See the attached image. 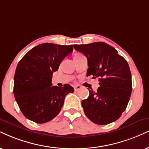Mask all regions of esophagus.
Returning <instances> with one entry per match:
<instances>
[{
  "label": "esophagus",
  "mask_w": 149,
  "mask_h": 149,
  "mask_svg": "<svg viewBox=\"0 0 149 149\" xmlns=\"http://www.w3.org/2000/svg\"><path fill=\"white\" fill-rule=\"evenodd\" d=\"M74 91H77L79 90L81 88V86H79V85H77V86H74Z\"/></svg>",
  "instance_id": "esophagus-1"
}]
</instances>
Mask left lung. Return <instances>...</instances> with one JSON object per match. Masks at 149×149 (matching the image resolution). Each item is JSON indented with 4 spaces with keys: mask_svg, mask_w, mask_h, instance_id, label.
I'll use <instances>...</instances> for the list:
<instances>
[{
    "mask_svg": "<svg viewBox=\"0 0 149 149\" xmlns=\"http://www.w3.org/2000/svg\"><path fill=\"white\" fill-rule=\"evenodd\" d=\"M74 48L87 58V77L92 75L100 81L96 93L89 91V97L81 102L84 113L99 125L115 122L126 110L131 95V74L127 61L104 42L74 45Z\"/></svg>",
    "mask_w": 149,
    "mask_h": 149,
    "instance_id": "1",
    "label": "left lung"
}]
</instances>
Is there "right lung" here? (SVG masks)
<instances>
[{"label":"right lung","instance_id":"1","mask_svg":"<svg viewBox=\"0 0 149 149\" xmlns=\"http://www.w3.org/2000/svg\"><path fill=\"white\" fill-rule=\"evenodd\" d=\"M73 51L72 45L42 43L18 62L14 79V95L27 119L38 124L49 122L59 113L65 97L74 88L52 86V74Z\"/></svg>","mask_w":149,"mask_h":149}]
</instances>
